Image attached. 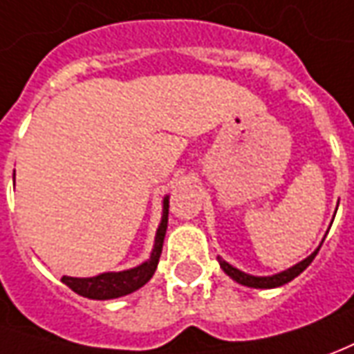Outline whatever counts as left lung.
<instances>
[{"label":"left lung","instance_id":"left-lung-1","mask_svg":"<svg viewBox=\"0 0 354 354\" xmlns=\"http://www.w3.org/2000/svg\"><path fill=\"white\" fill-rule=\"evenodd\" d=\"M324 243V241H322ZM322 247V245H320ZM320 247L316 248L310 256H306L304 260H301L299 264L291 266V268H287L283 272H279V274H274V275H250V274H245V272H241L237 270L235 266H231L229 262L225 260H221L218 256V262L221 266V270L225 272V274L233 279V281H237V283L245 285V287H252V289H274V287H281V285L289 283V281H293L297 275H301L310 266V262L316 258L318 254V250Z\"/></svg>","mask_w":354,"mask_h":354}]
</instances>
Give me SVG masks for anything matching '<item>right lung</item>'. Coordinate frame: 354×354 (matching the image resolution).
I'll return each mask as SVG.
<instances>
[{"mask_svg": "<svg viewBox=\"0 0 354 354\" xmlns=\"http://www.w3.org/2000/svg\"><path fill=\"white\" fill-rule=\"evenodd\" d=\"M162 208V221H160L158 231H156L152 252H150V258L145 260L142 264L135 266L131 270H123V272H104V274L94 275V277H71V275H63L61 281L67 287H71L80 297L94 299V301L119 299V297H125V295L140 289L142 285L150 281V277H152L156 268H158L160 256H162L163 239H165V231H167L169 196H163Z\"/></svg>", "mask_w": 354, "mask_h": 354, "instance_id": "1", "label": "right lung"}]
</instances>
